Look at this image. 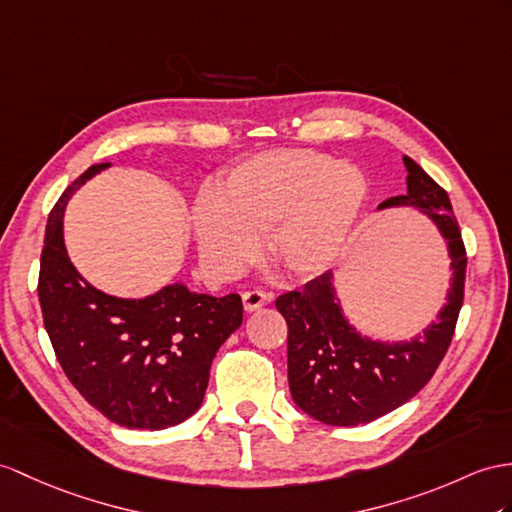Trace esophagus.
<instances>
[{
    "instance_id": "esophagus-1",
    "label": "esophagus",
    "mask_w": 512,
    "mask_h": 512,
    "mask_svg": "<svg viewBox=\"0 0 512 512\" xmlns=\"http://www.w3.org/2000/svg\"><path fill=\"white\" fill-rule=\"evenodd\" d=\"M271 302V295L269 293H263V291H247L243 293V306L247 313H254V310L263 308Z\"/></svg>"
}]
</instances>
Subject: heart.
<instances>
[{
    "label": "heart",
    "instance_id": "heart-1",
    "mask_svg": "<svg viewBox=\"0 0 512 512\" xmlns=\"http://www.w3.org/2000/svg\"><path fill=\"white\" fill-rule=\"evenodd\" d=\"M367 178L358 167L313 152L271 149L232 165L215 195L197 197L193 234L204 269L226 280L252 263L265 236L267 258L284 276L326 273L363 213Z\"/></svg>",
    "mask_w": 512,
    "mask_h": 512
}]
</instances>
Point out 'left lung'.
<instances>
[{
  "label": "left lung",
  "instance_id": "8db88e82",
  "mask_svg": "<svg viewBox=\"0 0 512 512\" xmlns=\"http://www.w3.org/2000/svg\"><path fill=\"white\" fill-rule=\"evenodd\" d=\"M406 193L378 210L413 208L445 241L450 289L436 319L408 341L373 339L345 315L334 273L310 280L304 291L284 293L276 308L289 326V389L308 417L326 426L369 423L415 397L443 360L465 295L467 254L450 197L413 158L404 156Z\"/></svg>",
  "mask_w": 512,
  "mask_h": 512
}]
</instances>
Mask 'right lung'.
I'll list each match as a JSON object with an SVG mask.
<instances>
[{"instance_id":"add662e5","label":"right lung","mask_w":512,"mask_h":512,"mask_svg":"<svg viewBox=\"0 0 512 512\" xmlns=\"http://www.w3.org/2000/svg\"><path fill=\"white\" fill-rule=\"evenodd\" d=\"M110 167L86 169L49 213L39 302L58 363L84 400L123 428L165 430L202 406L213 358L243 323V302L182 282L139 299L117 297L80 276L65 247V208Z\"/></svg>"}]
</instances>
